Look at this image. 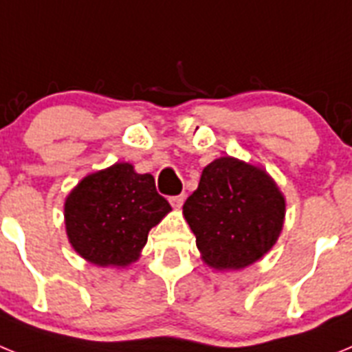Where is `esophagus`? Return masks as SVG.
Listing matches in <instances>:
<instances>
[{"instance_id": "34e87169", "label": "esophagus", "mask_w": 352, "mask_h": 352, "mask_svg": "<svg viewBox=\"0 0 352 352\" xmlns=\"http://www.w3.org/2000/svg\"><path fill=\"white\" fill-rule=\"evenodd\" d=\"M169 201H170V204H173V208H176V210H178V208H182L183 203H185V194L173 195V197H170Z\"/></svg>"}]
</instances>
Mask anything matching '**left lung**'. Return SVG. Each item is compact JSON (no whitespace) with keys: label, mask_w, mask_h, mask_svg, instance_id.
<instances>
[{"label":"left lung","mask_w":352,"mask_h":352,"mask_svg":"<svg viewBox=\"0 0 352 352\" xmlns=\"http://www.w3.org/2000/svg\"><path fill=\"white\" fill-rule=\"evenodd\" d=\"M285 203L264 170L231 157L204 167L197 190L183 204L203 259L217 270L256 263L275 245Z\"/></svg>","instance_id":"left-lung-1"}]
</instances>
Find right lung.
<instances>
[{"label":"right lung","instance_id":"1","mask_svg":"<svg viewBox=\"0 0 352 352\" xmlns=\"http://www.w3.org/2000/svg\"><path fill=\"white\" fill-rule=\"evenodd\" d=\"M170 211L151 174H138L130 164H114L89 174L65 203L72 247L98 266H126L139 257L148 232Z\"/></svg>","mask_w":352,"mask_h":352}]
</instances>
